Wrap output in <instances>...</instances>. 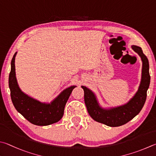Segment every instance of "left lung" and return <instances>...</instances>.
Listing matches in <instances>:
<instances>
[{
	"label": "left lung",
	"instance_id": "left-lung-1",
	"mask_svg": "<svg viewBox=\"0 0 156 156\" xmlns=\"http://www.w3.org/2000/svg\"><path fill=\"white\" fill-rule=\"evenodd\" d=\"M132 47L142 59L143 69L142 79L138 91L128 103L109 110L103 109L98 105L94 93L86 87L82 86L84 90V103L89 115L93 119L108 126L118 127L127 123L140 112L146 101L147 91L150 84L149 61L141 48L136 46Z\"/></svg>",
	"mask_w": 156,
	"mask_h": 156
}]
</instances>
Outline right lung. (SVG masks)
<instances>
[{"mask_svg":"<svg viewBox=\"0 0 156 156\" xmlns=\"http://www.w3.org/2000/svg\"><path fill=\"white\" fill-rule=\"evenodd\" d=\"M13 55L11 63V72L9 76V87L11 98L17 111L36 126H48L56 123L63 117L66 104L69 95L76 86L65 89L51 104H44L29 97L18 87L16 78L15 57Z\"/></svg>","mask_w":156,"mask_h":156,"instance_id":"add662e5","label":"right lung"}]
</instances>
